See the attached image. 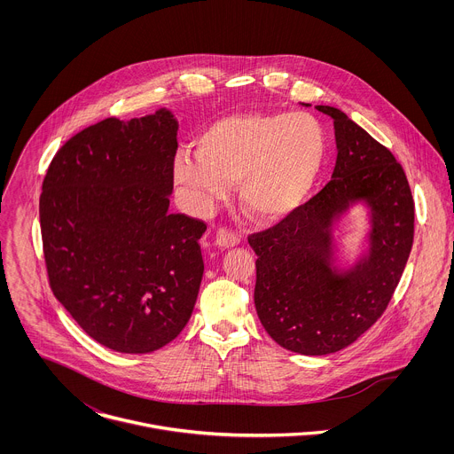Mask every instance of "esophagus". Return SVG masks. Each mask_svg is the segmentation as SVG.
I'll return each mask as SVG.
<instances>
[{
    "label": "esophagus",
    "mask_w": 454,
    "mask_h": 454,
    "mask_svg": "<svg viewBox=\"0 0 454 454\" xmlns=\"http://www.w3.org/2000/svg\"><path fill=\"white\" fill-rule=\"evenodd\" d=\"M239 241H241L239 234H238V232H234V231H231V229H220V231L216 232V239H215L216 247L225 248V250L238 247V245H239Z\"/></svg>",
    "instance_id": "esophagus-1"
}]
</instances>
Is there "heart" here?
I'll list each match as a JSON object with an SVG mask.
<instances>
[{
    "label": "heart",
    "mask_w": 454,
    "mask_h": 454,
    "mask_svg": "<svg viewBox=\"0 0 454 454\" xmlns=\"http://www.w3.org/2000/svg\"><path fill=\"white\" fill-rule=\"evenodd\" d=\"M194 145L195 152L176 155V184L202 209L239 185L243 209L260 223H274L302 206L326 159L324 126L304 112L227 115L200 130Z\"/></svg>",
    "instance_id": "b5f03b06"
}]
</instances>
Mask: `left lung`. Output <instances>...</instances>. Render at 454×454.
I'll return each mask as SVG.
<instances>
[{
  "label": "left lung",
  "mask_w": 454,
  "mask_h": 454,
  "mask_svg": "<svg viewBox=\"0 0 454 454\" xmlns=\"http://www.w3.org/2000/svg\"><path fill=\"white\" fill-rule=\"evenodd\" d=\"M317 110L333 119L332 180L292 215L248 236L259 257L260 322L285 349L313 356L349 346L381 318L414 241V199L395 155L340 110ZM358 200L372 209L370 255L337 273L329 263L331 225Z\"/></svg>",
  "instance_id": "8db88e82"
}]
</instances>
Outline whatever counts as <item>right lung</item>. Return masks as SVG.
<instances>
[{
  "label": "right lung",
  "instance_id": "right-lung-1",
  "mask_svg": "<svg viewBox=\"0 0 454 454\" xmlns=\"http://www.w3.org/2000/svg\"><path fill=\"white\" fill-rule=\"evenodd\" d=\"M176 130L168 110L105 119L66 141L42 185L51 288L87 335L119 353L166 346L194 311L206 223L169 213Z\"/></svg>",
  "mask_w": 454,
  "mask_h": 454
}]
</instances>
